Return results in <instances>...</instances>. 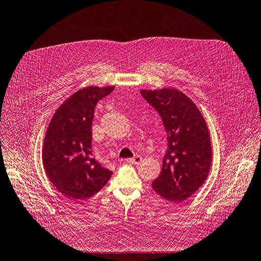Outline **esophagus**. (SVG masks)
<instances>
[{
    "mask_svg": "<svg viewBox=\"0 0 261 261\" xmlns=\"http://www.w3.org/2000/svg\"><path fill=\"white\" fill-rule=\"evenodd\" d=\"M127 163H130V164H134V165H138L141 163L142 161V156L141 155H135L134 158H131V159H127Z\"/></svg>",
    "mask_w": 261,
    "mask_h": 261,
    "instance_id": "34e87169",
    "label": "esophagus"
}]
</instances>
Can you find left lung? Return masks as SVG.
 Listing matches in <instances>:
<instances>
[{
	"label": "left lung",
	"instance_id": "obj_1",
	"mask_svg": "<svg viewBox=\"0 0 261 261\" xmlns=\"http://www.w3.org/2000/svg\"><path fill=\"white\" fill-rule=\"evenodd\" d=\"M160 114L168 148L152 189L168 201H184L207 179L212 149L207 123L196 105L175 88L141 90Z\"/></svg>",
	"mask_w": 261,
	"mask_h": 261
}]
</instances>
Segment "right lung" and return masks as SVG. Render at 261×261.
I'll return each mask as SVG.
<instances>
[{
    "label": "right lung",
    "instance_id": "add662e5",
    "mask_svg": "<svg viewBox=\"0 0 261 261\" xmlns=\"http://www.w3.org/2000/svg\"><path fill=\"white\" fill-rule=\"evenodd\" d=\"M114 86L79 89L56 110L44 137L42 164L47 177L70 199L92 197L102 189L113 172L93 156L92 124L99 100Z\"/></svg>",
    "mask_w": 261,
    "mask_h": 261
}]
</instances>
